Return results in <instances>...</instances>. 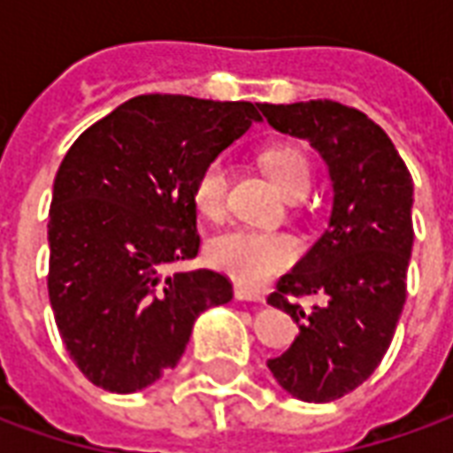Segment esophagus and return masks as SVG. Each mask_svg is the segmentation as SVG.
Instances as JSON below:
<instances>
[{"label": "esophagus", "mask_w": 453, "mask_h": 453, "mask_svg": "<svg viewBox=\"0 0 453 453\" xmlns=\"http://www.w3.org/2000/svg\"><path fill=\"white\" fill-rule=\"evenodd\" d=\"M235 298L237 301H255V303H265V296L255 291V288H247V286L237 284L235 286Z\"/></svg>", "instance_id": "1"}]
</instances>
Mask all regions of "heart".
Wrapping results in <instances>:
<instances>
[{
	"label": "heart",
	"mask_w": 453,
	"mask_h": 453,
	"mask_svg": "<svg viewBox=\"0 0 453 453\" xmlns=\"http://www.w3.org/2000/svg\"><path fill=\"white\" fill-rule=\"evenodd\" d=\"M266 174L284 196H298L311 187L308 159L296 145H272L262 152ZM227 165L223 157L208 162L194 181V203L203 216H220L226 208ZM208 257L213 266L245 286L265 284L298 257V242L288 233L255 230V227H230L211 240Z\"/></svg>",
	"instance_id": "heart-1"
}]
</instances>
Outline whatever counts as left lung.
I'll return each instance as SVG.
<instances>
[{
    "label": "left lung",
    "instance_id": "1",
    "mask_svg": "<svg viewBox=\"0 0 453 453\" xmlns=\"http://www.w3.org/2000/svg\"><path fill=\"white\" fill-rule=\"evenodd\" d=\"M259 111L279 133L308 140L333 181L325 233L266 298L298 325L269 371L294 398L330 403L369 379L395 334L415 240L412 177L383 128L351 106L315 99ZM291 295L326 303L303 311Z\"/></svg>",
    "mask_w": 453,
    "mask_h": 453
}]
</instances>
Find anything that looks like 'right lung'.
Returning <instances> with one entry per match:
<instances>
[{
  "label": "right lung",
  "mask_w": 453,
  "mask_h": 453,
  "mask_svg": "<svg viewBox=\"0 0 453 453\" xmlns=\"http://www.w3.org/2000/svg\"><path fill=\"white\" fill-rule=\"evenodd\" d=\"M262 120L255 104L145 94L96 120L55 174L48 296L65 347L94 386L135 393L174 369L196 318L233 298L194 259V181Z\"/></svg>",
  "instance_id": "right-lung-1"
}]
</instances>
